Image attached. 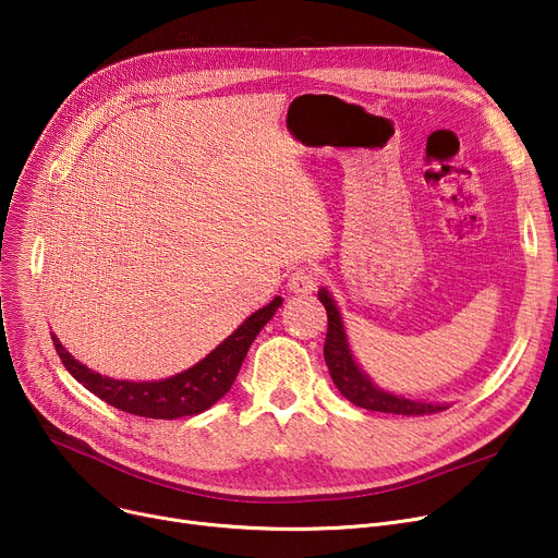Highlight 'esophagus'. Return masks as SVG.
<instances>
[{"label": "esophagus", "instance_id": "1", "mask_svg": "<svg viewBox=\"0 0 558 558\" xmlns=\"http://www.w3.org/2000/svg\"><path fill=\"white\" fill-rule=\"evenodd\" d=\"M316 284H318V274L312 267L294 269V271L289 274V280H287L289 291H294V294H301V296L312 294V291L316 289Z\"/></svg>", "mask_w": 558, "mask_h": 558}]
</instances>
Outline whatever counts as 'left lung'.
Here are the masks:
<instances>
[{
	"instance_id": "8db88e82",
	"label": "left lung",
	"mask_w": 558,
	"mask_h": 558,
	"mask_svg": "<svg viewBox=\"0 0 558 558\" xmlns=\"http://www.w3.org/2000/svg\"><path fill=\"white\" fill-rule=\"evenodd\" d=\"M318 301L324 303V307L328 312V335H326V345H324V357H326L332 383L337 385L341 396H345L357 407L371 409V412L400 414V416H429V414L448 409L446 404L414 402V400L391 396L383 389H377L371 379L360 371L353 355H350L339 310L326 289L318 291Z\"/></svg>"
}]
</instances>
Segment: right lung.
<instances>
[{"mask_svg":"<svg viewBox=\"0 0 558 558\" xmlns=\"http://www.w3.org/2000/svg\"><path fill=\"white\" fill-rule=\"evenodd\" d=\"M280 305L282 299L276 296L267 307L251 314L208 357L179 375L160 379V383H129V379H112L99 375L76 362L53 335L51 341L58 357H61L63 366L72 373V377L78 379L87 391H93L104 402L133 416L171 421L201 414L230 391L253 339L269 324Z\"/></svg>","mask_w":558,"mask_h":558,"instance_id":"1","label":"right lung"}]
</instances>
